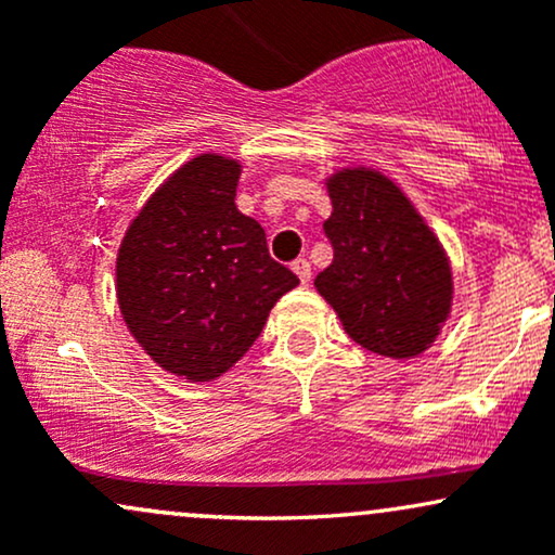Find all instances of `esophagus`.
Segmentation results:
<instances>
[{"label": "esophagus", "instance_id": "1", "mask_svg": "<svg viewBox=\"0 0 555 555\" xmlns=\"http://www.w3.org/2000/svg\"><path fill=\"white\" fill-rule=\"evenodd\" d=\"M292 271L297 273L299 282H302V284H308L310 276H313V271H310V260H308V258H297L295 263H292Z\"/></svg>", "mask_w": 555, "mask_h": 555}]
</instances>
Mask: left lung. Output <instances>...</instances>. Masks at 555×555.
I'll return each instance as SVG.
<instances>
[{
    "mask_svg": "<svg viewBox=\"0 0 555 555\" xmlns=\"http://www.w3.org/2000/svg\"><path fill=\"white\" fill-rule=\"evenodd\" d=\"M334 247L315 289L360 347L393 360L423 354L449 321L454 276L436 232L384 171L347 167L326 180Z\"/></svg>",
    "mask_w": 555,
    "mask_h": 555,
    "instance_id": "8db88e82",
    "label": "left lung"
}]
</instances>
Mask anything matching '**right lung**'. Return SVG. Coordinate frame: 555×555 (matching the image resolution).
Returning <instances> with one entry per match:
<instances>
[{"instance_id": "1", "label": "right lung", "mask_w": 555, "mask_h": 555, "mask_svg": "<svg viewBox=\"0 0 555 555\" xmlns=\"http://www.w3.org/2000/svg\"><path fill=\"white\" fill-rule=\"evenodd\" d=\"M240 162L201 154L145 201L117 253V302L158 367L216 380L258 339L299 279L269 256L266 232L234 206Z\"/></svg>"}]
</instances>
